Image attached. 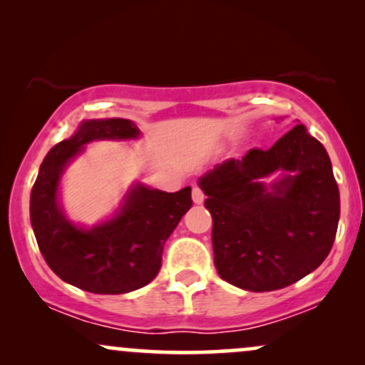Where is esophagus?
<instances>
[{"instance_id": "34e87169", "label": "esophagus", "mask_w": 365, "mask_h": 365, "mask_svg": "<svg viewBox=\"0 0 365 365\" xmlns=\"http://www.w3.org/2000/svg\"><path fill=\"white\" fill-rule=\"evenodd\" d=\"M192 199H194L195 204H202L204 199H206V195H204L202 188L194 185V188H192Z\"/></svg>"}]
</instances>
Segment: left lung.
<instances>
[{"mask_svg":"<svg viewBox=\"0 0 365 365\" xmlns=\"http://www.w3.org/2000/svg\"><path fill=\"white\" fill-rule=\"evenodd\" d=\"M283 170L266 187L261 178ZM199 185L212 216L217 274L249 292L297 283L328 257L338 220L340 192L328 153L295 125L271 149H250L226 159Z\"/></svg>","mask_w":365,"mask_h":365,"instance_id":"8db88e82","label":"left lung"}]
</instances>
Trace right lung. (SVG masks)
I'll list each match as a JSON object with an SVG mask.
<instances>
[{
	"label": "right lung",
	"instance_id": "obj_1",
	"mask_svg": "<svg viewBox=\"0 0 365 365\" xmlns=\"http://www.w3.org/2000/svg\"><path fill=\"white\" fill-rule=\"evenodd\" d=\"M139 128L123 118L82 121L70 139L49 150L31 194V223L41 254L63 282L101 295L133 292L159 273L163 247L188 209L190 187L168 192L135 185L113 220L94 228L70 223L58 206L61 173L83 145L103 139H135Z\"/></svg>",
	"mask_w": 365,
	"mask_h": 365
}]
</instances>
